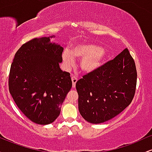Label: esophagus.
Listing matches in <instances>:
<instances>
[{
  "mask_svg": "<svg viewBox=\"0 0 152 152\" xmlns=\"http://www.w3.org/2000/svg\"><path fill=\"white\" fill-rule=\"evenodd\" d=\"M71 81H72L73 88H74V87L76 86V83L78 81V78H77V77H76V76H72V77H71Z\"/></svg>",
  "mask_w": 152,
  "mask_h": 152,
  "instance_id": "esophagus-1",
  "label": "esophagus"
}]
</instances>
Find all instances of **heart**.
I'll use <instances>...</instances> for the list:
<instances>
[{"mask_svg":"<svg viewBox=\"0 0 152 152\" xmlns=\"http://www.w3.org/2000/svg\"><path fill=\"white\" fill-rule=\"evenodd\" d=\"M62 58L67 66H72L74 58L82 59L80 67L85 73H92L100 68L106 60V54L101 46L89 43H78L71 48V53L65 50Z\"/></svg>","mask_w":152,"mask_h":152,"instance_id":"obj_1","label":"heart"}]
</instances>
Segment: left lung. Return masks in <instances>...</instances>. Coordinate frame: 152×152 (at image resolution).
<instances>
[{
	"mask_svg": "<svg viewBox=\"0 0 152 152\" xmlns=\"http://www.w3.org/2000/svg\"><path fill=\"white\" fill-rule=\"evenodd\" d=\"M135 62L127 48L76 82L78 110L91 124L109 121L133 100L137 86Z\"/></svg>",
	"mask_w": 152,
	"mask_h": 152,
	"instance_id": "left-lung-1",
	"label": "left lung"
}]
</instances>
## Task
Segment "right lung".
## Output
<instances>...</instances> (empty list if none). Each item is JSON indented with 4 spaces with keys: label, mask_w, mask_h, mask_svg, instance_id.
Masks as SVG:
<instances>
[{
    "label": "right lung",
    "mask_w": 152,
    "mask_h": 152,
    "mask_svg": "<svg viewBox=\"0 0 152 152\" xmlns=\"http://www.w3.org/2000/svg\"><path fill=\"white\" fill-rule=\"evenodd\" d=\"M50 37L34 38L15 54L8 78L10 94L31 121L46 125L56 119L72 86L70 74L63 71L64 48Z\"/></svg>",
    "instance_id": "obj_1"
}]
</instances>
